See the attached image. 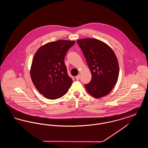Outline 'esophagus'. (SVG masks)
Returning <instances> with one entry per match:
<instances>
[{"instance_id": "34e87169", "label": "esophagus", "mask_w": 148, "mask_h": 148, "mask_svg": "<svg viewBox=\"0 0 148 148\" xmlns=\"http://www.w3.org/2000/svg\"><path fill=\"white\" fill-rule=\"evenodd\" d=\"M80 78V75H77V76L75 77V79H76L77 80H79Z\"/></svg>"}]
</instances>
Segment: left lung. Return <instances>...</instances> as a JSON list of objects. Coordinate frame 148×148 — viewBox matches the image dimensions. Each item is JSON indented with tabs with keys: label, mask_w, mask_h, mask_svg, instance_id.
<instances>
[{
	"label": "left lung",
	"mask_w": 148,
	"mask_h": 148,
	"mask_svg": "<svg viewBox=\"0 0 148 148\" xmlns=\"http://www.w3.org/2000/svg\"><path fill=\"white\" fill-rule=\"evenodd\" d=\"M77 43L92 74L91 81L85 84V89L95 98L106 96L118 80L119 68L116 56L110 47L97 39H79Z\"/></svg>",
	"instance_id": "left-lung-1"
}]
</instances>
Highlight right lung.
<instances>
[{
  "instance_id": "add662e5",
  "label": "right lung",
  "mask_w": 148,
  "mask_h": 148,
  "mask_svg": "<svg viewBox=\"0 0 148 148\" xmlns=\"http://www.w3.org/2000/svg\"><path fill=\"white\" fill-rule=\"evenodd\" d=\"M74 44L65 40L48 42L35 53L30 76L37 90L45 98H60L71 87L73 80L68 75L64 58Z\"/></svg>"
}]
</instances>
